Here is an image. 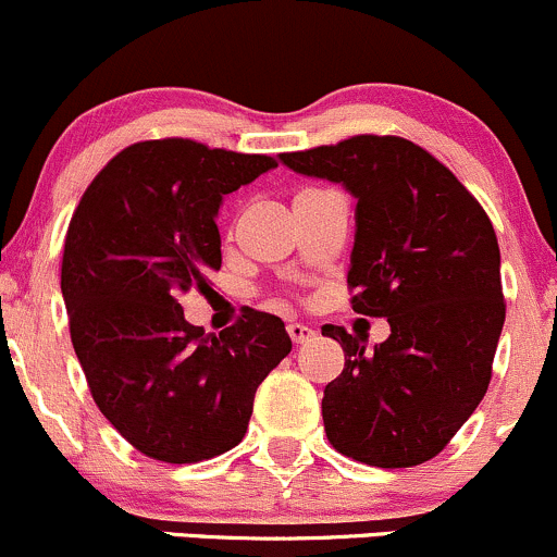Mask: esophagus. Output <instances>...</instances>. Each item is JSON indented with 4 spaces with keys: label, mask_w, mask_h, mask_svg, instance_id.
Listing matches in <instances>:
<instances>
[{
    "label": "esophagus",
    "mask_w": 557,
    "mask_h": 557,
    "mask_svg": "<svg viewBox=\"0 0 557 557\" xmlns=\"http://www.w3.org/2000/svg\"><path fill=\"white\" fill-rule=\"evenodd\" d=\"M288 336H290V342H294V344H304V342H309V338L314 336V331L309 325H304V323H290L288 325Z\"/></svg>",
    "instance_id": "obj_1"
}]
</instances>
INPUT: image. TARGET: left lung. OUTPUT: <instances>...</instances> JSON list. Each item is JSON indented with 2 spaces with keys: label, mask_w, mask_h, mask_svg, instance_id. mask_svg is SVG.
<instances>
[{
  "label": "left lung",
  "mask_w": 557,
  "mask_h": 557,
  "mask_svg": "<svg viewBox=\"0 0 557 557\" xmlns=\"http://www.w3.org/2000/svg\"><path fill=\"white\" fill-rule=\"evenodd\" d=\"M357 200L347 283L352 309L386 318L389 338L325 325L344 371L325 386L331 446L371 467H417L448 446L491 382L505 325L502 261L480 202L430 151L397 136H355L280 154Z\"/></svg>",
  "instance_id": "left-lung-1"
}]
</instances>
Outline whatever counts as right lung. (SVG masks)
I'll use <instances>...</instances> for the list:
<instances>
[{"instance_id": "right-lung-1", "label": "right lung", "mask_w": 557, "mask_h": 557, "mask_svg": "<svg viewBox=\"0 0 557 557\" xmlns=\"http://www.w3.org/2000/svg\"><path fill=\"white\" fill-rule=\"evenodd\" d=\"M277 168L189 138L127 146L92 178L63 245L61 294L92 400L140 454L213 459L248 432L253 397L290 352L285 323L245 312L219 336L181 296L221 269V200Z\"/></svg>"}]
</instances>
